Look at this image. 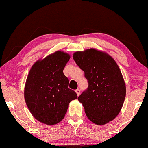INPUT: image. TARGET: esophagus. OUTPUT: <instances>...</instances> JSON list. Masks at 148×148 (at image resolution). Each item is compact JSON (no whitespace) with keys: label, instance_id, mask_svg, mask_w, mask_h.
<instances>
[{"label":"esophagus","instance_id":"1","mask_svg":"<svg viewBox=\"0 0 148 148\" xmlns=\"http://www.w3.org/2000/svg\"><path fill=\"white\" fill-rule=\"evenodd\" d=\"M75 92L77 93V94L78 96H79V94H80V90H79V89H77V90H75Z\"/></svg>","mask_w":148,"mask_h":148}]
</instances>
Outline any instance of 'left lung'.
Wrapping results in <instances>:
<instances>
[{
  "mask_svg": "<svg viewBox=\"0 0 148 148\" xmlns=\"http://www.w3.org/2000/svg\"><path fill=\"white\" fill-rule=\"evenodd\" d=\"M73 58L88 82L78 100L92 122L106 124L120 112L126 95L120 69L110 56L94 48L75 52Z\"/></svg>",
  "mask_w": 148,
  "mask_h": 148,
  "instance_id": "8db88e82",
  "label": "left lung"
}]
</instances>
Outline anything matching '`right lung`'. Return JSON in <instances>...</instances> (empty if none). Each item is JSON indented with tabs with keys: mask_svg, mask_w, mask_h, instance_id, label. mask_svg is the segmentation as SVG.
Masks as SVG:
<instances>
[{
	"mask_svg": "<svg viewBox=\"0 0 148 148\" xmlns=\"http://www.w3.org/2000/svg\"><path fill=\"white\" fill-rule=\"evenodd\" d=\"M70 59L68 54L57 51L32 66L26 80L24 96L34 118L46 125L59 123L68 105L77 95L68 88L63 69Z\"/></svg>",
	"mask_w": 148,
	"mask_h": 148,
	"instance_id": "1",
	"label": "right lung"
}]
</instances>
